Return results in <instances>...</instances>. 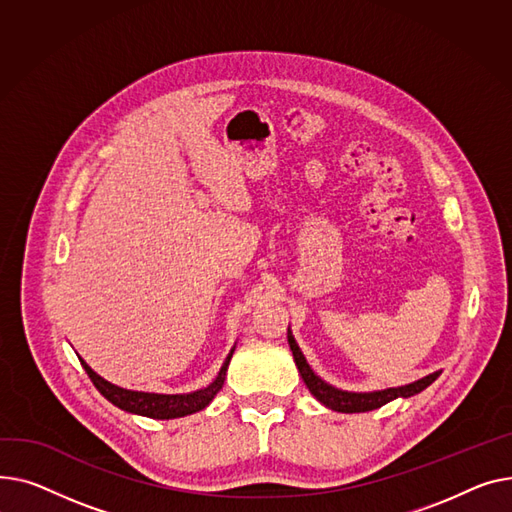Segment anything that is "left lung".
<instances>
[{
    "label": "left lung",
    "instance_id": "obj_1",
    "mask_svg": "<svg viewBox=\"0 0 512 512\" xmlns=\"http://www.w3.org/2000/svg\"><path fill=\"white\" fill-rule=\"evenodd\" d=\"M287 341H289V347L293 351V359H295V366L299 370V376L304 378L306 386L310 388V393L322 403L326 405L328 409L333 411H341V413H364V411H372V409H378L390 401H395L399 397L407 399V397H413L417 393H422L424 388H428L438 376L440 372H434L422 380H415L411 384H405V386H397V388H384V390H374V393H347V390H339L335 386L326 384L322 378H318L312 368L308 366L306 357L302 353V349L297 347L291 330H287Z\"/></svg>",
    "mask_w": 512,
    "mask_h": 512
}]
</instances>
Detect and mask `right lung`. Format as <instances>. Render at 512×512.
Masks as SVG:
<instances>
[{
	"label": "right lung",
	"mask_w": 512,
	"mask_h": 512,
	"mask_svg": "<svg viewBox=\"0 0 512 512\" xmlns=\"http://www.w3.org/2000/svg\"><path fill=\"white\" fill-rule=\"evenodd\" d=\"M233 351L235 347L225 357V364L221 366V372L213 382H210L206 388L194 390V393H186V395H159V393H142V390H128L101 378L95 370H90V366L84 362V359H80V364L86 370L88 378L97 386L99 393L115 407L124 409L128 413L153 417V419H175V417H184V415L202 411L210 401L215 399V395L223 388L227 366L231 362Z\"/></svg>",
	"instance_id": "add662e5"
}]
</instances>
